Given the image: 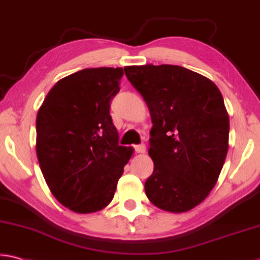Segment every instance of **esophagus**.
<instances>
[{
	"label": "esophagus",
	"mask_w": 260,
	"mask_h": 260,
	"mask_svg": "<svg viewBox=\"0 0 260 260\" xmlns=\"http://www.w3.org/2000/svg\"><path fill=\"white\" fill-rule=\"evenodd\" d=\"M133 148L137 152H141V154L142 152H146V146L143 143H141V145H134Z\"/></svg>",
	"instance_id": "esophagus-1"
}]
</instances>
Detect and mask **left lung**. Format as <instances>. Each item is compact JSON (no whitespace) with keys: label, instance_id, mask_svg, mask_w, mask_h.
Instances as JSON below:
<instances>
[{"label":"left lung","instance_id":"left-lung-1","mask_svg":"<svg viewBox=\"0 0 260 260\" xmlns=\"http://www.w3.org/2000/svg\"><path fill=\"white\" fill-rule=\"evenodd\" d=\"M150 111L154 171L145 191L163 211L187 212L212 191L223 167L229 117L211 80L180 66L125 67Z\"/></svg>","mask_w":260,"mask_h":260}]
</instances>
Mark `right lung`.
<instances>
[{
    "instance_id": "obj_1",
    "label": "right lung",
    "mask_w": 260,
    "mask_h": 260,
    "mask_svg": "<svg viewBox=\"0 0 260 260\" xmlns=\"http://www.w3.org/2000/svg\"><path fill=\"white\" fill-rule=\"evenodd\" d=\"M122 68H86L60 80L37 114V156L49 189L76 213L113 199L133 149L119 145L110 114Z\"/></svg>"
}]
</instances>
